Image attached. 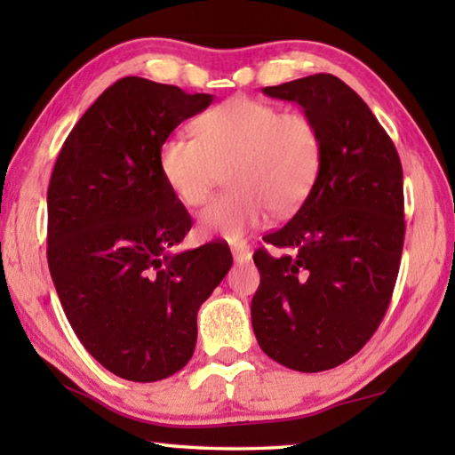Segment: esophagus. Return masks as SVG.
<instances>
[{
  "instance_id": "esophagus-1",
  "label": "esophagus",
  "mask_w": 455,
  "mask_h": 455,
  "mask_svg": "<svg viewBox=\"0 0 455 455\" xmlns=\"http://www.w3.org/2000/svg\"><path fill=\"white\" fill-rule=\"evenodd\" d=\"M252 257V252L249 251V246H233V259L236 263H249Z\"/></svg>"
}]
</instances>
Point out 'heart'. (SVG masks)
Wrapping results in <instances>:
<instances>
[{
    "mask_svg": "<svg viewBox=\"0 0 455 455\" xmlns=\"http://www.w3.org/2000/svg\"><path fill=\"white\" fill-rule=\"evenodd\" d=\"M196 138L172 134L158 163L168 188L184 206H200L228 168L233 188L198 214L206 238L241 243L268 209L287 214L301 206L321 171L323 138L309 114L265 100L233 96L195 122Z\"/></svg>",
    "mask_w": 455,
    "mask_h": 455,
    "instance_id": "b5f03b06",
    "label": "heart"
}]
</instances>
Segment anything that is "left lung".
I'll list each match as a JSON object with an SVG mask.
<instances>
[{"label":"left lung","mask_w":455,"mask_h":455,"mask_svg":"<svg viewBox=\"0 0 455 455\" xmlns=\"http://www.w3.org/2000/svg\"><path fill=\"white\" fill-rule=\"evenodd\" d=\"M317 122L321 171L301 209L255 252L260 284L251 317L268 357L317 373L351 359L387 311L402 260L403 171L369 106L333 74L263 90Z\"/></svg>","instance_id":"obj_1"}]
</instances>
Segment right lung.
I'll return each instance as SVG.
<instances>
[{
	"mask_svg": "<svg viewBox=\"0 0 455 455\" xmlns=\"http://www.w3.org/2000/svg\"><path fill=\"white\" fill-rule=\"evenodd\" d=\"M212 102L128 76L106 88L61 146L48 187V265L84 347L108 371L150 383L188 363L196 313L233 255L171 252L192 227L160 172V146Z\"/></svg>",
	"mask_w": 455,
	"mask_h": 455,
	"instance_id": "right-lung-1",
	"label": "right lung"
}]
</instances>
